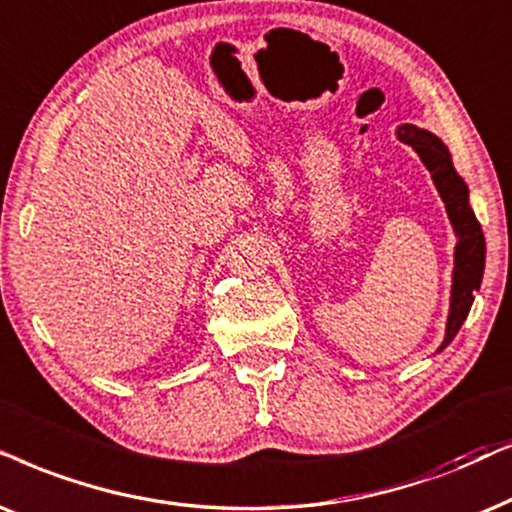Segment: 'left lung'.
<instances>
[{"label": "left lung", "mask_w": 512, "mask_h": 512, "mask_svg": "<svg viewBox=\"0 0 512 512\" xmlns=\"http://www.w3.org/2000/svg\"><path fill=\"white\" fill-rule=\"evenodd\" d=\"M400 136L404 143H409L411 148L418 152V157L423 159L430 174H433L435 188L440 192L444 207H447L449 221L454 225L456 237V263H454V287H451V310H449V322H447V336L440 345H447L454 341V336L459 334L463 320L470 313V305H473L475 291L482 284V272H484V235L480 223L473 214V209L468 207V188L461 181L459 174L454 171L449 152L440 143V138H435L430 131L416 129V126L404 124L400 129Z\"/></svg>", "instance_id": "left-lung-1"}]
</instances>
